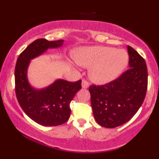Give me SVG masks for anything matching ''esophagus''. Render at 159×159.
<instances>
[{
	"label": "esophagus",
	"mask_w": 159,
	"mask_h": 159,
	"mask_svg": "<svg viewBox=\"0 0 159 159\" xmlns=\"http://www.w3.org/2000/svg\"><path fill=\"white\" fill-rule=\"evenodd\" d=\"M81 85H82L83 89H88V88L89 87V81L85 79H83L82 80V84H81Z\"/></svg>",
	"instance_id": "34e87169"
}]
</instances>
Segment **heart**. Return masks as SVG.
<instances>
[{
  "instance_id": "b5f03b06",
  "label": "heart",
  "mask_w": 159,
  "mask_h": 159,
  "mask_svg": "<svg viewBox=\"0 0 159 159\" xmlns=\"http://www.w3.org/2000/svg\"><path fill=\"white\" fill-rule=\"evenodd\" d=\"M76 61L84 67H91V78L95 82L105 84L118 78L129 61L127 52L103 46H94L80 49Z\"/></svg>"
}]
</instances>
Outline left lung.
Returning <instances> with one entry per match:
<instances>
[{
	"label": "left lung",
	"instance_id": "1",
	"mask_svg": "<svg viewBox=\"0 0 159 159\" xmlns=\"http://www.w3.org/2000/svg\"><path fill=\"white\" fill-rule=\"evenodd\" d=\"M129 69L102 85L90 86L94 119L105 128L118 127L129 121L142 106L148 88L145 61L128 46Z\"/></svg>",
	"mask_w": 159,
	"mask_h": 159
}]
</instances>
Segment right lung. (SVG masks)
Here are the masks:
<instances>
[{
	"mask_svg": "<svg viewBox=\"0 0 159 159\" xmlns=\"http://www.w3.org/2000/svg\"><path fill=\"white\" fill-rule=\"evenodd\" d=\"M62 44V40H35L20 53L16 63L14 77L17 102L30 118L44 126L60 125L68 121L70 115V103L81 89V80L76 82L57 80L46 89L35 90L27 79V69L31 59L48 48L60 47Z\"/></svg>",
	"mask_w": 159,
	"mask_h": 159,
	"instance_id": "right-lung-1",
	"label": "right lung"
}]
</instances>
